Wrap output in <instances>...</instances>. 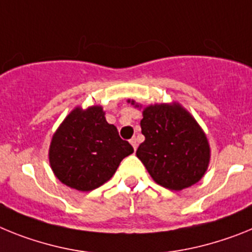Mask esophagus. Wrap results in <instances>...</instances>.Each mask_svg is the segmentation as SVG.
I'll list each match as a JSON object with an SVG mask.
<instances>
[{
    "label": "esophagus",
    "mask_w": 252,
    "mask_h": 252,
    "mask_svg": "<svg viewBox=\"0 0 252 252\" xmlns=\"http://www.w3.org/2000/svg\"><path fill=\"white\" fill-rule=\"evenodd\" d=\"M130 144H132L133 146V148H134V150H137V146H138V143H137V138H135V137H133L132 139H130Z\"/></svg>",
    "instance_id": "esophagus-1"
}]
</instances>
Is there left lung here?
I'll return each mask as SVG.
<instances>
[{"instance_id":"1","label":"left lung","mask_w":252,"mask_h":252,"mask_svg":"<svg viewBox=\"0 0 252 252\" xmlns=\"http://www.w3.org/2000/svg\"><path fill=\"white\" fill-rule=\"evenodd\" d=\"M133 104V102H132ZM144 142L137 157L161 187L181 190L198 183L209 163L207 137L180 105H151L141 120Z\"/></svg>"}]
</instances>
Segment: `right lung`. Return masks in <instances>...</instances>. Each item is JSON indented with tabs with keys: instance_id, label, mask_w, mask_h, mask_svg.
<instances>
[{
	"instance_id": "1",
	"label": "right lung",
	"mask_w": 252,
	"mask_h": 252,
	"mask_svg": "<svg viewBox=\"0 0 252 252\" xmlns=\"http://www.w3.org/2000/svg\"><path fill=\"white\" fill-rule=\"evenodd\" d=\"M130 153L133 147L106 122L101 106L77 108L54 133L49 162L67 187L89 191L106 183Z\"/></svg>"
}]
</instances>
